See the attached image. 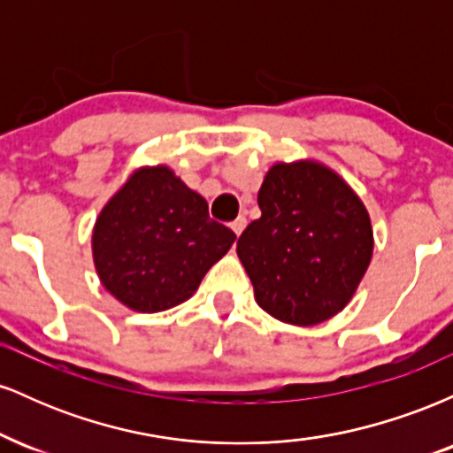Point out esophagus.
Returning <instances> with one entry per match:
<instances>
[{
    "label": "esophagus",
    "mask_w": 453,
    "mask_h": 453,
    "mask_svg": "<svg viewBox=\"0 0 453 453\" xmlns=\"http://www.w3.org/2000/svg\"><path fill=\"white\" fill-rule=\"evenodd\" d=\"M244 226H247V219H244V217H238V219H234L230 223V227L234 230V234H236V236H241L242 230H244Z\"/></svg>",
    "instance_id": "esophagus-1"
}]
</instances>
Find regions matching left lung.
Instances as JSON below:
<instances>
[{
  "label": "left lung",
  "mask_w": 453,
  "mask_h": 453,
  "mask_svg": "<svg viewBox=\"0 0 453 453\" xmlns=\"http://www.w3.org/2000/svg\"><path fill=\"white\" fill-rule=\"evenodd\" d=\"M257 204L262 217L236 242L257 304L292 326L341 313L375 247L356 191L319 161H279L264 176Z\"/></svg>",
  "instance_id": "8db88e82"
}]
</instances>
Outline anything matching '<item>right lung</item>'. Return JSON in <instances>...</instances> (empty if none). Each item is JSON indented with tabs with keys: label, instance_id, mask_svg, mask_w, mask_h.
I'll return each mask as SVG.
<instances>
[{
	"label": "right lung",
	"instance_id": "obj_1",
	"mask_svg": "<svg viewBox=\"0 0 453 453\" xmlns=\"http://www.w3.org/2000/svg\"><path fill=\"white\" fill-rule=\"evenodd\" d=\"M234 241L168 165H147L106 202L91 247L97 277L119 303L159 313L191 298Z\"/></svg>",
	"mask_w": 453,
	"mask_h": 453
}]
</instances>
